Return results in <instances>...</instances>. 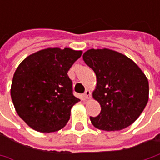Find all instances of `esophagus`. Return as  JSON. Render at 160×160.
<instances>
[{"mask_svg":"<svg viewBox=\"0 0 160 160\" xmlns=\"http://www.w3.org/2000/svg\"><path fill=\"white\" fill-rule=\"evenodd\" d=\"M83 98L84 99H90L91 98V92H90L89 90H86L85 92H84V93H83Z\"/></svg>","mask_w":160,"mask_h":160,"instance_id":"1","label":"esophagus"}]
</instances>
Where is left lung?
Wrapping results in <instances>:
<instances>
[{
  "label": "left lung",
  "mask_w": 160,
  "mask_h": 160,
  "mask_svg": "<svg viewBox=\"0 0 160 160\" xmlns=\"http://www.w3.org/2000/svg\"><path fill=\"white\" fill-rule=\"evenodd\" d=\"M83 61L97 78L92 97L100 103L99 116L92 124L104 131H118L137 119L149 100V82L132 59L109 49H91Z\"/></svg>",
  "instance_id": "1"
}]
</instances>
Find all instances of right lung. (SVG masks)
Masks as SVG:
<instances>
[{"label":"right lung","instance_id":"1","mask_svg":"<svg viewBox=\"0 0 160 160\" xmlns=\"http://www.w3.org/2000/svg\"><path fill=\"white\" fill-rule=\"evenodd\" d=\"M82 53L47 48L29 55L16 69L11 99L18 115L34 130L56 132L67 125L71 108L80 101L73 95L68 72Z\"/></svg>","mask_w":160,"mask_h":160}]
</instances>
